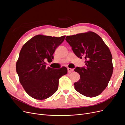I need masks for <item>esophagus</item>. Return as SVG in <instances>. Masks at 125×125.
I'll return each instance as SVG.
<instances>
[{
  "label": "esophagus",
  "mask_w": 125,
  "mask_h": 125,
  "mask_svg": "<svg viewBox=\"0 0 125 125\" xmlns=\"http://www.w3.org/2000/svg\"><path fill=\"white\" fill-rule=\"evenodd\" d=\"M73 69L70 68H67V71H68V73H71V72H73Z\"/></svg>",
  "instance_id": "1"
}]
</instances>
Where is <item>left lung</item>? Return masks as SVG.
Here are the masks:
<instances>
[{"label": "left lung", "instance_id": "left-lung-1", "mask_svg": "<svg viewBox=\"0 0 125 125\" xmlns=\"http://www.w3.org/2000/svg\"><path fill=\"white\" fill-rule=\"evenodd\" d=\"M65 40L76 56L85 59V66L74 69L80 75V80L74 83L75 89L87 97L99 95L107 87L113 73L109 48L93 31L67 36Z\"/></svg>", "mask_w": 125, "mask_h": 125}]
</instances>
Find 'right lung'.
<instances>
[{"instance_id":"1","label":"right lung","mask_w":125,"mask_h":125,"mask_svg":"<svg viewBox=\"0 0 125 125\" xmlns=\"http://www.w3.org/2000/svg\"><path fill=\"white\" fill-rule=\"evenodd\" d=\"M65 36L60 37L36 35L24 44L16 63V72L25 91L32 98L42 100L51 96L58 88L59 81L67 73L66 67H46L56 48Z\"/></svg>"}]
</instances>
